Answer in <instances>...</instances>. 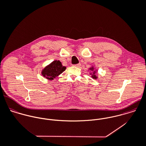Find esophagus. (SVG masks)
Returning <instances> with one entry per match:
<instances>
[{
  "label": "esophagus",
  "mask_w": 146,
  "mask_h": 146,
  "mask_svg": "<svg viewBox=\"0 0 146 146\" xmlns=\"http://www.w3.org/2000/svg\"><path fill=\"white\" fill-rule=\"evenodd\" d=\"M74 66H75V67H79L81 66V64L80 63H78V64H74Z\"/></svg>",
  "instance_id": "esophagus-1"
}]
</instances>
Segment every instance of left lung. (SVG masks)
I'll return each mask as SVG.
<instances>
[{
    "label": "left lung",
    "instance_id": "left-lung-1",
    "mask_svg": "<svg viewBox=\"0 0 146 146\" xmlns=\"http://www.w3.org/2000/svg\"><path fill=\"white\" fill-rule=\"evenodd\" d=\"M90 69H91V70H94V68H91ZM95 72H95V71H94V73H93V75H92V78H93L94 79H96V78H97V77L96 76V75H95Z\"/></svg>",
    "mask_w": 146,
    "mask_h": 146
}]
</instances>
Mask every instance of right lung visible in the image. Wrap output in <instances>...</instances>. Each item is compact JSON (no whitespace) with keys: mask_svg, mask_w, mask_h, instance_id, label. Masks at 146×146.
I'll use <instances>...</instances> for the list:
<instances>
[{"mask_svg":"<svg viewBox=\"0 0 146 146\" xmlns=\"http://www.w3.org/2000/svg\"><path fill=\"white\" fill-rule=\"evenodd\" d=\"M66 67L63 66L59 60H54L42 71V75L49 80H53L62 74Z\"/></svg>","mask_w":146,"mask_h":146,"instance_id":"add662e5","label":"right lung"}]
</instances>
